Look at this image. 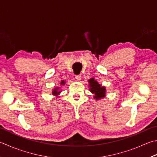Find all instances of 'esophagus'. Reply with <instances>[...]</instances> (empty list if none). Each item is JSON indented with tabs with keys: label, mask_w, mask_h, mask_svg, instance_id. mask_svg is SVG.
Instances as JSON below:
<instances>
[{
	"label": "esophagus",
	"mask_w": 157,
	"mask_h": 157,
	"mask_svg": "<svg viewBox=\"0 0 157 157\" xmlns=\"http://www.w3.org/2000/svg\"><path fill=\"white\" fill-rule=\"evenodd\" d=\"M81 78H82L81 75H75V79H76L78 81L80 80Z\"/></svg>",
	"instance_id": "esophagus-1"
}]
</instances>
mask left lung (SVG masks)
Instances as JSON below:
<instances>
[{"label":"left lung","instance_id":"obj_1","mask_svg":"<svg viewBox=\"0 0 157 157\" xmlns=\"http://www.w3.org/2000/svg\"><path fill=\"white\" fill-rule=\"evenodd\" d=\"M90 91L94 94V98L95 99H99L106 96V88L101 86L94 78H90L89 80Z\"/></svg>","mask_w":157,"mask_h":157}]
</instances>
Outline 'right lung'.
<instances>
[{"mask_svg": "<svg viewBox=\"0 0 157 157\" xmlns=\"http://www.w3.org/2000/svg\"><path fill=\"white\" fill-rule=\"evenodd\" d=\"M65 84V82L64 80H62L61 82H60V84L61 85H64ZM61 91L59 90V88L58 87H56V88H54L53 90L52 91V95H56L58 96L59 93H60Z\"/></svg>", "mask_w": 157, "mask_h": 157, "instance_id": "add662e5", "label": "right lung"}]
</instances>
